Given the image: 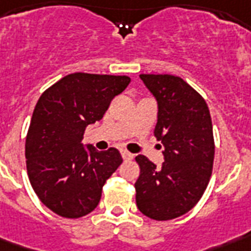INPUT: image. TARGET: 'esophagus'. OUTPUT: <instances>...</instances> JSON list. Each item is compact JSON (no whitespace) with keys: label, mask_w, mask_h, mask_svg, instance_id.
<instances>
[{"label":"esophagus","mask_w":251,"mask_h":251,"mask_svg":"<svg viewBox=\"0 0 251 251\" xmlns=\"http://www.w3.org/2000/svg\"><path fill=\"white\" fill-rule=\"evenodd\" d=\"M122 157H123L124 161H131L132 158H133V154L127 152V151H122Z\"/></svg>","instance_id":"esophagus-1"}]
</instances>
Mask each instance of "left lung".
<instances>
[{
  "label": "left lung",
  "mask_w": 251,
  "mask_h": 251,
  "mask_svg": "<svg viewBox=\"0 0 251 251\" xmlns=\"http://www.w3.org/2000/svg\"><path fill=\"white\" fill-rule=\"evenodd\" d=\"M158 104L154 136L164 144L162 166L136 157L135 183L140 212L157 221L187 213L200 200L212 174L215 141L204 98L172 75H140Z\"/></svg>",
  "instance_id": "obj_1"
}]
</instances>
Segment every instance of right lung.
Listing matches in <instances>:
<instances>
[{
    "label": "right lung",
    "instance_id": "1",
    "mask_svg": "<svg viewBox=\"0 0 251 251\" xmlns=\"http://www.w3.org/2000/svg\"><path fill=\"white\" fill-rule=\"evenodd\" d=\"M129 82L127 75L72 73L39 98L26 137L27 174L56 215L78 219L94 211L106 180L123 162L115 148L98 152L82 139Z\"/></svg>",
    "mask_w": 251,
    "mask_h": 251
}]
</instances>
